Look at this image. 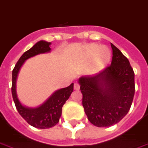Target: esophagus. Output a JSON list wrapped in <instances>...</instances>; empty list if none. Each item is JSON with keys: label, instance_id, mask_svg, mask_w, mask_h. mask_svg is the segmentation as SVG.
Here are the masks:
<instances>
[{"label": "esophagus", "instance_id": "1", "mask_svg": "<svg viewBox=\"0 0 148 148\" xmlns=\"http://www.w3.org/2000/svg\"><path fill=\"white\" fill-rule=\"evenodd\" d=\"M74 90H80V85H79L78 83H74Z\"/></svg>", "mask_w": 148, "mask_h": 148}]
</instances>
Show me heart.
<instances>
[{"label": "heart", "mask_w": 148, "mask_h": 148, "mask_svg": "<svg viewBox=\"0 0 148 148\" xmlns=\"http://www.w3.org/2000/svg\"><path fill=\"white\" fill-rule=\"evenodd\" d=\"M97 54L93 61L92 70H100L109 62L111 58V53L106 48H101L98 45H90L86 49V55L88 58H93Z\"/></svg>", "instance_id": "heart-1"}]
</instances>
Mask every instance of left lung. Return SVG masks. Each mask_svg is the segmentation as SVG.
<instances>
[{"instance_id":"1","label":"left lung","mask_w":148,"mask_h":148,"mask_svg":"<svg viewBox=\"0 0 148 148\" xmlns=\"http://www.w3.org/2000/svg\"><path fill=\"white\" fill-rule=\"evenodd\" d=\"M111 47V64L93 76L78 80L85 113L97 127H109L121 121L130 109L135 90L129 61L112 43Z\"/></svg>"}]
</instances>
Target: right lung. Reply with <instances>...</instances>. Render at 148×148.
Masks as SVG:
<instances>
[{"mask_svg": "<svg viewBox=\"0 0 148 148\" xmlns=\"http://www.w3.org/2000/svg\"><path fill=\"white\" fill-rule=\"evenodd\" d=\"M50 45L51 42L43 40L36 43L30 49L24 52L12 71V96L18 112L30 125L42 129L51 128L59 122L62 106L74 90V84L56 90L45 103L36 108L26 107L22 105L16 94V84L19 71L26 60L39 54L49 52L51 51Z\"/></svg>", "mask_w": 148, "mask_h": 148, "instance_id": "add662e5", "label": "right lung"}]
</instances>
